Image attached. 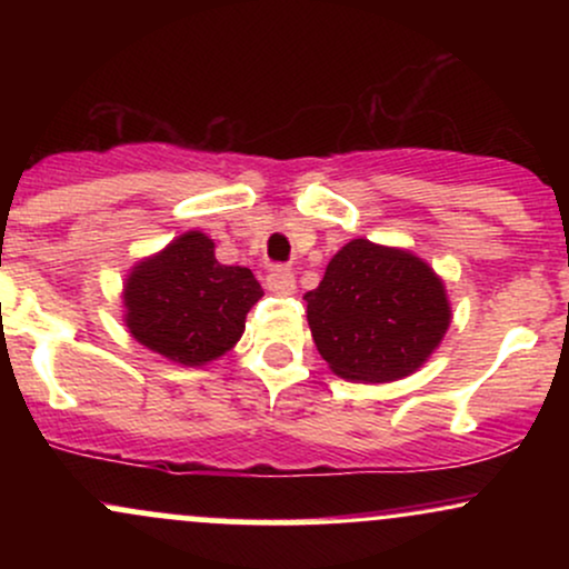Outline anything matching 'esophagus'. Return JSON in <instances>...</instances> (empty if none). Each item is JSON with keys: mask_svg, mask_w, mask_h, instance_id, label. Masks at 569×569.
<instances>
[{"mask_svg": "<svg viewBox=\"0 0 569 569\" xmlns=\"http://www.w3.org/2000/svg\"><path fill=\"white\" fill-rule=\"evenodd\" d=\"M267 289L272 293H278V297H291L293 291H297V280H293V272L283 270V267H276V270H270V276H267Z\"/></svg>", "mask_w": 569, "mask_h": 569, "instance_id": "1", "label": "esophagus"}]
</instances>
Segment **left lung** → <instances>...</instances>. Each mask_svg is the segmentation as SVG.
<instances>
[{"mask_svg":"<svg viewBox=\"0 0 569 569\" xmlns=\"http://www.w3.org/2000/svg\"><path fill=\"white\" fill-rule=\"evenodd\" d=\"M321 358L350 382H396L433 356L452 323L447 286L407 248L356 238L305 293Z\"/></svg>","mask_w":569,"mask_h":569,"instance_id":"obj_1","label":"left lung"}]
</instances>
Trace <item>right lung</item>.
I'll return each instance as SVG.
<instances>
[{"instance_id":"add662e5","label":"right lung","mask_w":569,"mask_h":569,"mask_svg":"<svg viewBox=\"0 0 569 569\" xmlns=\"http://www.w3.org/2000/svg\"><path fill=\"white\" fill-rule=\"evenodd\" d=\"M206 232L189 230L130 267L122 307L130 337L181 367H206L238 345L262 299L248 267H227Z\"/></svg>"}]
</instances>
